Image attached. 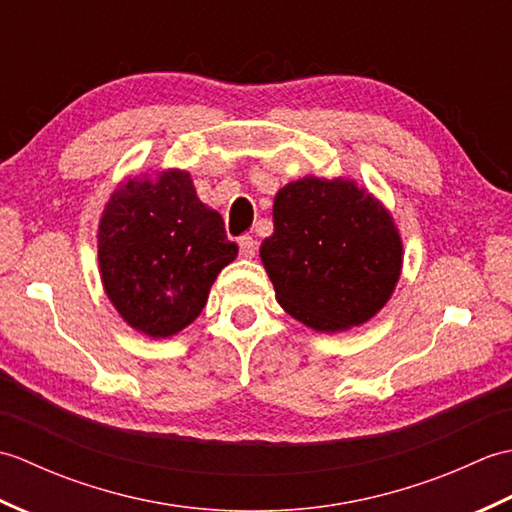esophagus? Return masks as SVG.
<instances>
[{
	"mask_svg": "<svg viewBox=\"0 0 512 512\" xmlns=\"http://www.w3.org/2000/svg\"><path fill=\"white\" fill-rule=\"evenodd\" d=\"M237 244H239V255L242 257H246V259H253L255 257V253H257V242L250 235H242L237 239Z\"/></svg>",
	"mask_w": 512,
	"mask_h": 512,
	"instance_id": "esophagus-1",
	"label": "esophagus"
}]
</instances>
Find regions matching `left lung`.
<instances>
[{"mask_svg": "<svg viewBox=\"0 0 512 512\" xmlns=\"http://www.w3.org/2000/svg\"><path fill=\"white\" fill-rule=\"evenodd\" d=\"M275 231L259 257L279 306L317 332H343L383 310L402 270V237L356 180L306 176L275 195Z\"/></svg>", "mask_w": 512, "mask_h": 512, "instance_id": "left-lung-1", "label": "left lung"}]
</instances>
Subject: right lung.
I'll list each match as a JSON object with an SVG mask.
<instances>
[{"instance_id": "add662e5", "label": "right lung", "mask_w": 512, "mask_h": 512, "mask_svg": "<svg viewBox=\"0 0 512 512\" xmlns=\"http://www.w3.org/2000/svg\"><path fill=\"white\" fill-rule=\"evenodd\" d=\"M96 237L107 299L151 339H167L198 319L213 281L237 257L222 215L200 202L182 169L118 184Z\"/></svg>"}]
</instances>
